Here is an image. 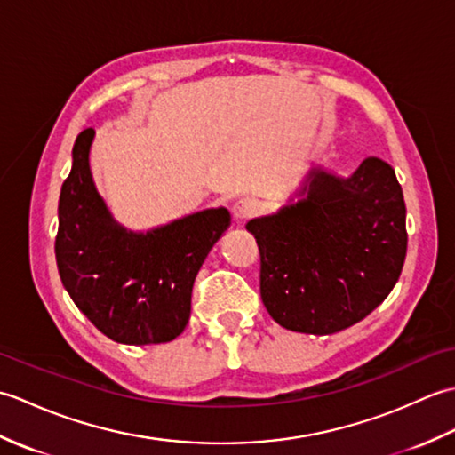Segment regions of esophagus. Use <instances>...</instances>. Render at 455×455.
<instances>
[{
	"label": "esophagus",
	"mask_w": 455,
	"mask_h": 455,
	"mask_svg": "<svg viewBox=\"0 0 455 455\" xmlns=\"http://www.w3.org/2000/svg\"><path fill=\"white\" fill-rule=\"evenodd\" d=\"M258 212V203L250 197H240L233 205V215L236 220H246Z\"/></svg>",
	"instance_id": "34e87169"
}]
</instances>
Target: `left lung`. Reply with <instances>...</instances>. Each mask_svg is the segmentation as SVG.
<instances>
[{
	"instance_id": "1",
	"label": "left lung",
	"mask_w": 455,
	"mask_h": 455,
	"mask_svg": "<svg viewBox=\"0 0 455 455\" xmlns=\"http://www.w3.org/2000/svg\"><path fill=\"white\" fill-rule=\"evenodd\" d=\"M407 207L395 170L367 158L342 180L315 172L307 199L246 225L259 293L277 324L332 334L385 301L407 256Z\"/></svg>"
}]
</instances>
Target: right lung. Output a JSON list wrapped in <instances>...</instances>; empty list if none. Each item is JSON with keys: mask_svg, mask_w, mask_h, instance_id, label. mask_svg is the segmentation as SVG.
I'll return each instance as SVG.
<instances>
[{"mask_svg": "<svg viewBox=\"0 0 455 455\" xmlns=\"http://www.w3.org/2000/svg\"><path fill=\"white\" fill-rule=\"evenodd\" d=\"M93 129L78 134L58 201V274L76 307L121 344H162L191 313L201 264L230 227L227 209H207L147 235L127 233L95 191L88 154Z\"/></svg>", "mask_w": 455, "mask_h": 455, "instance_id": "add662e5", "label": "right lung"}]
</instances>
